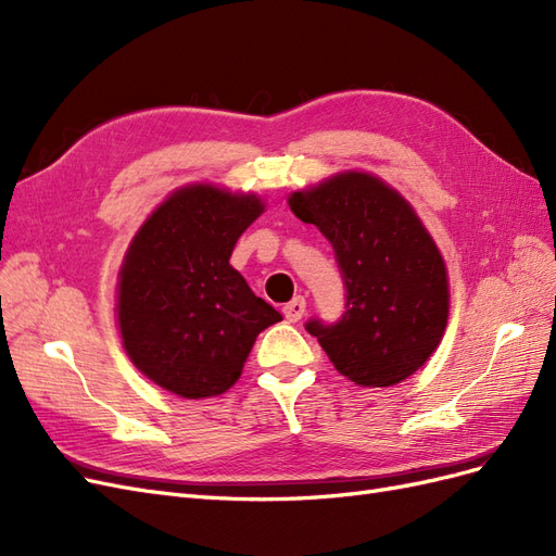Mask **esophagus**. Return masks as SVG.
<instances>
[{"label":"esophagus","instance_id":"esophagus-1","mask_svg":"<svg viewBox=\"0 0 556 556\" xmlns=\"http://www.w3.org/2000/svg\"><path fill=\"white\" fill-rule=\"evenodd\" d=\"M304 313H306V299L304 296H294L290 304L282 306V315H285V319H288V323H299V319L304 317Z\"/></svg>","mask_w":556,"mask_h":556}]
</instances>
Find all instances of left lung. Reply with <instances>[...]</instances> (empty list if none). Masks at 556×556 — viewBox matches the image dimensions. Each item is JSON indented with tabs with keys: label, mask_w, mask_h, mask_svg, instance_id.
<instances>
[{
	"label": "left lung",
	"mask_w": 556,
	"mask_h": 556,
	"mask_svg": "<svg viewBox=\"0 0 556 556\" xmlns=\"http://www.w3.org/2000/svg\"><path fill=\"white\" fill-rule=\"evenodd\" d=\"M288 204L325 233L345 285L339 323L315 317L306 331L355 384L413 376L439 348L450 313L445 262L413 206L366 172L336 174Z\"/></svg>",
	"instance_id": "obj_1"
}]
</instances>
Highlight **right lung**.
I'll list each match as a JSON object with an SVG mask.
<instances>
[{
	"instance_id": "obj_1",
	"label": "right lung",
	"mask_w": 556,
	"mask_h": 556,
	"mask_svg": "<svg viewBox=\"0 0 556 556\" xmlns=\"http://www.w3.org/2000/svg\"><path fill=\"white\" fill-rule=\"evenodd\" d=\"M262 211L257 194L188 185L162 201L127 248L115 308L123 345L172 394L227 392L257 333L282 319L229 264Z\"/></svg>"
}]
</instances>
